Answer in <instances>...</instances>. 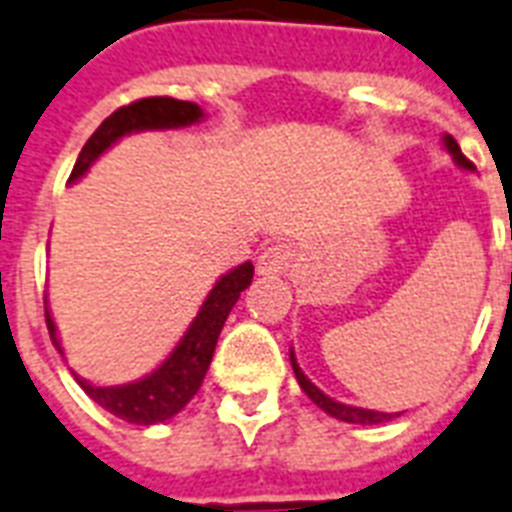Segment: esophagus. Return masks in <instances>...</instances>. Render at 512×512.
I'll list each match as a JSON object with an SVG mask.
<instances>
[{
  "label": "esophagus",
  "instance_id": "1",
  "mask_svg": "<svg viewBox=\"0 0 512 512\" xmlns=\"http://www.w3.org/2000/svg\"><path fill=\"white\" fill-rule=\"evenodd\" d=\"M291 261H293L291 243H272L261 251L259 261H256V269H259V275L264 277H280L288 272Z\"/></svg>",
  "mask_w": 512,
  "mask_h": 512
}]
</instances>
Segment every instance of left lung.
<instances>
[{
    "mask_svg": "<svg viewBox=\"0 0 512 512\" xmlns=\"http://www.w3.org/2000/svg\"><path fill=\"white\" fill-rule=\"evenodd\" d=\"M446 141V149L451 152V157L462 165V168L467 170H473L475 165L470 160H467L465 154H462V149H459V144L454 141L451 136L443 138ZM291 366H293V374H296V379H299L301 384V390L307 392L312 398V403H318L326 414H331V417L336 419H342V422H352V425H382V422H387V419L392 417H398V414H384V411H371V408H358V406H344V403H336V400H331L328 395H323V392L315 387V384L307 379V376L301 374V368L296 366V358H293V352H291Z\"/></svg>",
    "mask_w": 512,
    "mask_h": 512,
    "instance_id": "left-lung-1",
    "label": "left lung"
}]
</instances>
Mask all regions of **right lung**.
I'll use <instances>...</instances> for the list:
<instances>
[{
    "label": "right lung",
    "instance_id": "obj_1",
    "mask_svg": "<svg viewBox=\"0 0 512 512\" xmlns=\"http://www.w3.org/2000/svg\"><path fill=\"white\" fill-rule=\"evenodd\" d=\"M202 120V109L192 101H178L170 95H152V98H138L133 104L120 106L117 112L106 117L93 136L82 146L69 181H77L90 165H93L117 138L128 136L133 130H162V128H184L192 122ZM253 264L245 261L229 275H224L213 285L208 299L202 304L200 315L194 318L184 339L170 352V358L162 363L157 371L144 376L141 382L122 384V387H95V384L77 379L79 387L90 395L101 408H106L114 417L133 422V425H157L165 422L173 414H178L189 400L197 395L202 379L208 374V366L213 360V350L219 342L224 320L240 299V293L251 285ZM45 323L50 331V339L61 352L58 336H55V323L45 307Z\"/></svg>",
    "mask_w": 512,
    "mask_h": 512
}]
</instances>
